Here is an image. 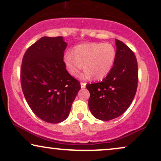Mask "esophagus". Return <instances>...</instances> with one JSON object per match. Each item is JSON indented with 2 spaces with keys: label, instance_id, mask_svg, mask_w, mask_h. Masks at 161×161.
Here are the masks:
<instances>
[{
  "label": "esophagus",
  "instance_id": "obj_1",
  "mask_svg": "<svg viewBox=\"0 0 161 161\" xmlns=\"http://www.w3.org/2000/svg\"><path fill=\"white\" fill-rule=\"evenodd\" d=\"M80 85H81V87H82V88H84V87H85V85H86V83L83 82H81Z\"/></svg>",
  "mask_w": 161,
  "mask_h": 161
}]
</instances>
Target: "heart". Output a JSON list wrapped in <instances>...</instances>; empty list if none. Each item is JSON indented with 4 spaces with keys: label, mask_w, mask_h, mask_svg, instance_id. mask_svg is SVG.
I'll return each mask as SVG.
<instances>
[{
    "label": "heart",
    "mask_w": 161,
    "mask_h": 161,
    "mask_svg": "<svg viewBox=\"0 0 161 161\" xmlns=\"http://www.w3.org/2000/svg\"><path fill=\"white\" fill-rule=\"evenodd\" d=\"M116 59V50L110 43L93 42L79 44L74 49V53L68 51L64 61L67 70L72 76H76L82 67V78L101 79L108 76L113 68Z\"/></svg>",
    "instance_id": "1"
}]
</instances>
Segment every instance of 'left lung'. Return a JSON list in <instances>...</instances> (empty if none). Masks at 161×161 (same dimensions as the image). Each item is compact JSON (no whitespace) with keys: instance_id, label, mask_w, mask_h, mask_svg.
<instances>
[{"instance_id":"1","label":"left lung","mask_w":161,"mask_h":161,"mask_svg":"<svg viewBox=\"0 0 161 161\" xmlns=\"http://www.w3.org/2000/svg\"><path fill=\"white\" fill-rule=\"evenodd\" d=\"M115 41L116 59L111 72L102 82L86 85L90 92L89 109L96 118L103 121L123 114L133 101L137 88L135 55L123 42Z\"/></svg>"}]
</instances>
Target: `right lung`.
Listing matches in <instances>:
<instances>
[{
  "label": "right lung",
  "instance_id": "right-lung-1",
  "mask_svg": "<svg viewBox=\"0 0 161 161\" xmlns=\"http://www.w3.org/2000/svg\"><path fill=\"white\" fill-rule=\"evenodd\" d=\"M67 44L62 36L44 37L24 55L21 84L33 113L42 120L58 123L68 117L80 90V82L66 70L63 57Z\"/></svg>",
  "mask_w": 161,
  "mask_h": 161
}]
</instances>
